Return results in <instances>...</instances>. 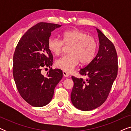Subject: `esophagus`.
<instances>
[{"label":"esophagus","mask_w":131,"mask_h":131,"mask_svg":"<svg viewBox=\"0 0 131 131\" xmlns=\"http://www.w3.org/2000/svg\"><path fill=\"white\" fill-rule=\"evenodd\" d=\"M62 73H63V75H64V76L65 77V78H68V77H69V74H68V73H67L66 72V71H62Z\"/></svg>","instance_id":"esophagus-1"}]
</instances>
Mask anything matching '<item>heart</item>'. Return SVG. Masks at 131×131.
Masks as SVG:
<instances>
[{"label":"heart","instance_id":"b5f03b06","mask_svg":"<svg viewBox=\"0 0 131 131\" xmlns=\"http://www.w3.org/2000/svg\"><path fill=\"white\" fill-rule=\"evenodd\" d=\"M62 40L57 37H50L48 41V48L55 55H60L64 45H70V54L58 58L55 66L65 71H72L80 62L86 64L94 59L98 48V44L94 37L79 30H70L62 34Z\"/></svg>","mask_w":131,"mask_h":131}]
</instances>
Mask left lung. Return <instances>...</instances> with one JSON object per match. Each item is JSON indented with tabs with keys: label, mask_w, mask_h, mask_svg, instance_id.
<instances>
[{
	"label": "left lung",
	"mask_w": 131,
	"mask_h": 131,
	"mask_svg": "<svg viewBox=\"0 0 131 131\" xmlns=\"http://www.w3.org/2000/svg\"><path fill=\"white\" fill-rule=\"evenodd\" d=\"M99 49L96 57L88 65L80 70L87 79L72 76L74 82L71 93L73 105L79 110L90 111L104 103L117 75V55L113 43L96 28Z\"/></svg>",
	"instance_id": "obj_1"
}]
</instances>
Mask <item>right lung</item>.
<instances>
[{
    "instance_id": "right-lung-1",
    "label": "right lung",
    "mask_w": 131,
    "mask_h": 131,
    "mask_svg": "<svg viewBox=\"0 0 131 131\" xmlns=\"http://www.w3.org/2000/svg\"><path fill=\"white\" fill-rule=\"evenodd\" d=\"M61 26L39 23L27 31L15 48L14 80L20 95L33 107H43L49 103L55 86L62 78L61 70L51 68L53 56L48 48L51 32ZM43 67L50 68L46 76L41 73Z\"/></svg>"
}]
</instances>
